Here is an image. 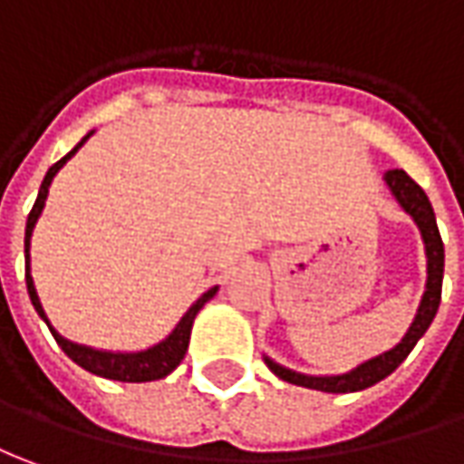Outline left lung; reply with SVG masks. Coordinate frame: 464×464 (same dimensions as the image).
I'll use <instances>...</instances> for the list:
<instances>
[{
  "label": "left lung",
  "instance_id": "8db88e82",
  "mask_svg": "<svg viewBox=\"0 0 464 464\" xmlns=\"http://www.w3.org/2000/svg\"><path fill=\"white\" fill-rule=\"evenodd\" d=\"M384 181L386 187L392 189V194H394V199L401 204V209L414 219V225L420 227L421 239H424V252H427V287H424V295H421L417 315H414L409 331L404 334V338L399 341L397 346L389 348L384 353H379V356H373V359L363 361L356 369H351L346 373H335V376H308V373H298L293 372V369H285V366H280V363H275L273 359L265 356L267 369L275 376H280L283 382H287V384L305 386V389H315V392H328V394H348V392L369 389L376 382L386 379L401 361L407 359L409 351L417 346V341L427 334V328H430L434 315H437L440 300H442L445 245H442L440 229H437L432 204H430V199H427V194H424L420 184L409 177L407 171H401V169L386 171Z\"/></svg>",
  "mask_w": 464,
  "mask_h": 464
}]
</instances>
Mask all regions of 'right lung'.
<instances>
[{
  "mask_svg": "<svg viewBox=\"0 0 464 464\" xmlns=\"http://www.w3.org/2000/svg\"><path fill=\"white\" fill-rule=\"evenodd\" d=\"M91 136H92V130L85 136V139L80 140L72 151L65 153L57 164L50 166V171L44 174L43 187H40L37 201H34L30 217H27V229H24V283H27V293H30V300H32V305H34V311L40 313V318L47 324L50 334L55 335L57 346L63 348L67 356L75 361L78 366H82L85 372L95 373V376L113 379V382H129V384H139V382H156V379H164V376H169V373L174 372L179 363H181L184 353H187V348H189V335H191V325H194V318H197V313L204 308V303L217 295V290H219V287L207 290V293H204V295L191 305L189 311L184 313V318L179 321L177 328L166 335L161 343L146 348V351H136V353H113V351H98V348L80 346V343H72V341H67V338H63V335L57 334L55 328L50 325V321H47V315H44L43 311V303H40V298H37V290H34V283H32L30 239H32V229H34V225H37V219H40V214H43L44 209L47 189H50V184H53V179H55L57 171L65 166L67 159H72V156L78 153L80 146L91 139Z\"/></svg>",
  "mask_w": 464,
  "mask_h": 464,
  "instance_id": "obj_1",
  "label": "right lung"
}]
</instances>
